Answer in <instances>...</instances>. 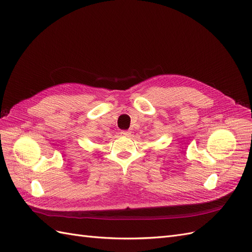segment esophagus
<instances>
[{"mask_svg":"<svg viewBox=\"0 0 252 252\" xmlns=\"http://www.w3.org/2000/svg\"><path fill=\"white\" fill-rule=\"evenodd\" d=\"M121 135H123V136H129V135H130V132L127 131V130H122V131H121Z\"/></svg>","mask_w":252,"mask_h":252,"instance_id":"1","label":"esophagus"}]
</instances>
